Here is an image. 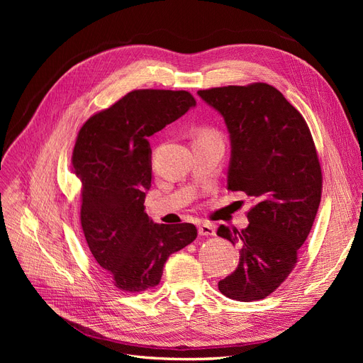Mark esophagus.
<instances>
[{
    "instance_id": "1",
    "label": "esophagus",
    "mask_w": 363,
    "mask_h": 363,
    "mask_svg": "<svg viewBox=\"0 0 363 363\" xmlns=\"http://www.w3.org/2000/svg\"><path fill=\"white\" fill-rule=\"evenodd\" d=\"M199 233L201 236H213L216 233V230L212 224H207V223H203L199 225Z\"/></svg>"
}]
</instances>
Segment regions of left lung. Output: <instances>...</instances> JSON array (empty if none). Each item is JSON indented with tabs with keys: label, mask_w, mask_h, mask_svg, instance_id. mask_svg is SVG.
Segmentation results:
<instances>
[{
	"label": "left lung",
	"mask_w": 363,
	"mask_h": 363,
	"mask_svg": "<svg viewBox=\"0 0 363 363\" xmlns=\"http://www.w3.org/2000/svg\"><path fill=\"white\" fill-rule=\"evenodd\" d=\"M199 95L228 130L227 189L256 200L245 228H218V236L240 247L238 268L218 289L238 301L262 300L294 269L320 207L323 174L311 130L267 83L213 87Z\"/></svg>",
	"instance_id": "obj_1"
}]
</instances>
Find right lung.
Listing matches in <instances>:
<instances>
[{"label": "right lung", "instance_id": "right-lung-1", "mask_svg": "<svg viewBox=\"0 0 363 363\" xmlns=\"http://www.w3.org/2000/svg\"><path fill=\"white\" fill-rule=\"evenodd\" d=\"M196 103L186 91L128 92L80 128L72 167L82 180V227L92 256L115 286H156L172 252L196 238L194 224H156L145 212L151 186L148 138Z\"/></svg>", "mask_w": 363, "mask_h": 363}]
</instances>
